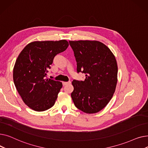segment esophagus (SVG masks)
Returning a JSON list of instances; mask_svg holds the SVG:
<instances>
[{
  "label": "esophagus",
  "mask_w": 148,
  "mask_h": 148,
  "mask_svg": "<svg viewBox=\"0 0 148 148\" xmlns=\"http://www.w3.org/2000/svg\"><path fill=\"white\" fill-rule=\"evenodd\" d=\"M71 83V82H62V84H63V85L64 86H65V85H66V84H70Z\"/></svg>",
  "instance_id": "obj_1"
}]
</instances>
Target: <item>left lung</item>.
<instances>
[{
  "instance_id": "obj_1",
  "label": "left lung",
  "mask_w": 148,
  "mask_h": 148,
  "mask_svg": "<svg viewBox=\"0 0 148 148\" xmlns=\"http://www.w3.org/2000/svg\"><path fill=\"white\" fill-rule=\"evenodd\" d=\"M77 62V72L84 81L74 80L71 98L75 107L86 113H95L112 99L117 84L118 65L114 56L97 41H69Z\"/></svg>"
}]
</instances>
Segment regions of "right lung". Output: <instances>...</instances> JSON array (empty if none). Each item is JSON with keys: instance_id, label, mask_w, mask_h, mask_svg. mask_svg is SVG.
Instances as JSON below:
<instances>
[{"instance_id": "obj_1", "label": "right lung", "mask_w": 148, "mask_h": 148, "mask_svg": "<svg viewBox=\"0 0 148 148\" xmlns=\"http://www.w3.org/2000/svg\"><path fill=\"white\" fill-rule=\"evenodd\" d=\"M69 45L67 41H34L20 53L13 69V80L24 103L36 112L53 107L62 83L46 79L48 69L58 54Z\"/></svg>"}]
</instances>
